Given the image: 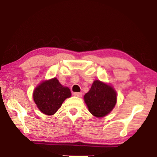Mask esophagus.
<instances>
[{"label": "esophagus", "instance_id": "34e87169", "mask_svg": "<svg viewBox=\"0 0 157 157\" xmlns=\"http://www.w3.org/2000/svg\"><path fill=\"white\" fill-rule=\"evenodd\" d=\"M74 95L75 96H77V97H81V96H82V93H81V92H74Z\"/></svg>", "mask_w": 157, "mask_h": 157}]
</instances>
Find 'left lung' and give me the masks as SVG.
I'll return each instance as SVG.
<instances>
[{"instance_id": "8db88e82", "label": "left lung", "mask_w": 157, "mask_h": 157, "mask_svg": "<svg viewBox=\"0 0 157 157\" xmlns=\"http://www.w3.org/2000/svg\"><path fill=\"white\" fill-rule=\"evenodd\" d=\"M84 101L92 114L103 117L110 113L115 106L117 93L111 86L96 80L84 95Z\"/></svg>"}]
</instances>
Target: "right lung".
Wrapping results in <instances>:
<instances>
[{"label": "right lung", "mask_w": 157, "mask_h": 157, "mask_svg": "<svg viewBox=\"0 0 157 157\" xmlns=\"http://www.w3.org/2000/svg\"><path fill=\"white\" fill-rule=\"evenodd\" d=\"M71 96L70 89L63 87L56 78L42 82L36 88L33 94L38 108L46 115L54 114L66 98Z\"/></svg>", "instance_id": "right-lung-1"}]
</instances>
